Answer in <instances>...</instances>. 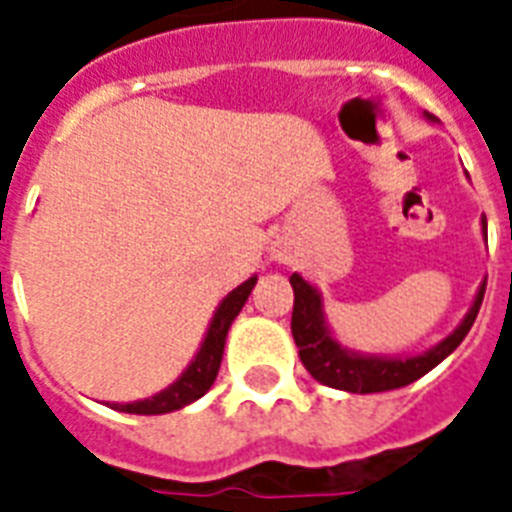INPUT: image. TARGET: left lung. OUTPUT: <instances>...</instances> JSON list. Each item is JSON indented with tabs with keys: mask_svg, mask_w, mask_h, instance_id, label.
<instances>
[{
	"mask_svg": "<svg viewBox=\"0 0 512 512\" xmlns=\"http://www.w3.org/2000/svg\"><path fill=\"white\" fill-rule=\"evenodd\" d=\"M484 231H487V226H484ZM289 281L294 286L291 333H294V341L299 346V359L317 382L328 385V388L349 390V393H382V390L403 388V385L427 375L429 369H435L445 356L453 354L461 346V341L474 325L476 315H479L484 289H487V283H482L474 307L468 309L466 320L458 325L453 336L437 343L435 349H429L422 356H411V359H377V356H356L341 349L325 328L320 294L296 273Z\"/></svg>",
	"mask_w": 512,
	"mask_h": 512,
	"instance_id": "8db88e82",
	"label": "left lung"
}]
</instances>
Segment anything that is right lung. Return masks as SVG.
Returning <instances> with one entry per match:
<instances>
[{
    "mask_svg": "<svg viewBox=\"0 0 512 512\" xmlns=\"http://www.w3.org/2000/svg\"><path fill=\"white\" fill-rule=\"evenodd\" d=\"M257 278H249L244 281L239 289L231 291L226 299L218 307L216 317L210 322L208 336H205L203 346L197 351L195 362L190 364V369L184 372L179 380L166 388L163 393L153 395V398H145V401L137 403H111V409L124 411V414H169V411L182 409L187 403L197 401L200 395H205L210 390V385L216 382L218 369H221L223 359V346H226V333H229L234 317L242 312L247 296L255 289Z\"/></svg>",
    "mask_w": 512,
    "mask_h": 512,
    "instance_id": "1",
    "label": "right lung"
}]
</instances>
